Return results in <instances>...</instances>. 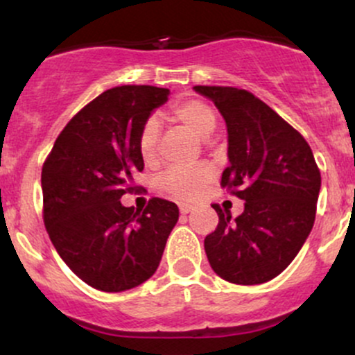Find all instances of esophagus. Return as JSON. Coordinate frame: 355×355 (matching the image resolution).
Returning a JSON list of instances; mask_svg holds the SVG:
<instances>
[{
	"mask_svg": "<svg viewBox=\"0 0 355 355\" xmlns=\"http://www.w3.org/2000/svg\"><path fill=\"white\" fill-rule=\"evenodd\" d=\"M191 210H193V207L189 205V203H180V214H182V215L190 214Z\"/></svg>",
	"mask_w": 355,
	"mask_h": 355,
	"instance_id": "obj_1",
	"label": "esophagus"
}]
</instances>
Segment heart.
<instances>
[{
	"label": "heart",
	"mask_w": 355,
	"mask_h": 355,
	"mask_svg": "<svg viewBox=\"0 0 355 355\" xmlns=\"http://www.w3.org/2000/svg\"><path fill=\"white\" fill-rule=\"evenodd\" d=\"M173 118L195 133L198 138L207 140L217 126V116L209 105L198 100H189L178 103L173 108ZM158 140L160 125L157 118H148L140 128L138 135V152L145 164H153L158 157ZM214 177V170L209 165H197L190 168H170L158 180V187L177 200H193Z\"/></svg>",
	"instance_id": "obj_1"
}]
</instances>
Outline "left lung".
Masks as SVG:
<instances>
[{
    "label": "left lung",
    "instance_id": "1",
    "mask_svg": "<svg viewBox=\"0 0 355 355\" xmlns=\"http://www.w3.org/2000/svg\"><path fill=\"white\" fill-rule=\"evenodd\" d=\"M222 113L229 133V166L222 187L243 202L232 218L218 214L205 254L218 277L257 285L282 274L307 240L315 220L320 172L305 138L247 89L193 87Z\"/></svg>",
    "mask_w": 355,
    "mask_h": 355
}]
</instances>
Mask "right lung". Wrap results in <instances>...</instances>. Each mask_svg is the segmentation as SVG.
I'll list each match as a JSON object with an SVG mask.
<instances>
[{
	"label": "right lung",
	"instance_id": "1",
	"mask_svg": "<svg viewBox=\"0 0 355 355\" xmlns=\"http://www.w3.org/2000/svg\"><path fill=\"white\" fill-rule=\"evenodd\" d=\"M168 88L125 85L101 93L68 121L42 172L43 218L63 262L83 282L123 292L155 274L178 207L152 198L144 211L121 205L144 170L141 125Z\"/></svg>",
	"mask_w": 355,
	"mask_h": 355
}]
</instances>
